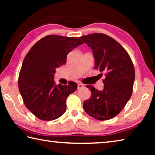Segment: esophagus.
Here are the masks:
<instances>
[{"label": "esophagus", "instance_id": "34e87169", "mask_svg": "<svg viewBox=\"0 0 155 155\" xmlns=\"http://www.w3.org/2000/svg\"><path fill=\"white\" fill-rule=\"evenodd\" d=\"M82 87H83V84L78 83V86H77V88H78V89H81V88H82Z\"/></svg>", "mask_w": 155, "mask_h": 155}]
</instances>
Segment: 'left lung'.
Listing matches in <instances>:
<instances>
[{
	"label": "left lung",
	"mask_w": 155,
	"mask_h": 155,
	"mask_svg": "<svg viewBox=\"0 0 155 155\" xmlns=\"http://www.w3.org/2000/svg\"><path fill=\"white\" fill-rule=\"evenodd\" d=\"M81 39L92 49L95 69L105 75L103 90L86 86L91 97L84 102L83 109L96 120L112 119L124 109L132 95L135 81L133 61L121 44L105 34H90Z\"/></svg>",
	"instance_id": "obj_1"
}]
</instances>
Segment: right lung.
Listing matches in <instances>:
<instances>
[{"label":"right lung","instance_id":"right-lung-1","mask_svg":"<svg viewBox=\"0 0 155 155\" xmlns=\"http://www.w3.org/2000/svg\"><path fill=\"white\" fill-rule=\"evenodd\" d=\"M83 43L77 37L49 35L37 41L25 57L18 88L25 106L38 119L51 121L65 113L66 99L77 84L56 85L54 74L65 64L68 54Z\"/></svg>","mask_w":155,"mask_h":155}]
</instances>
